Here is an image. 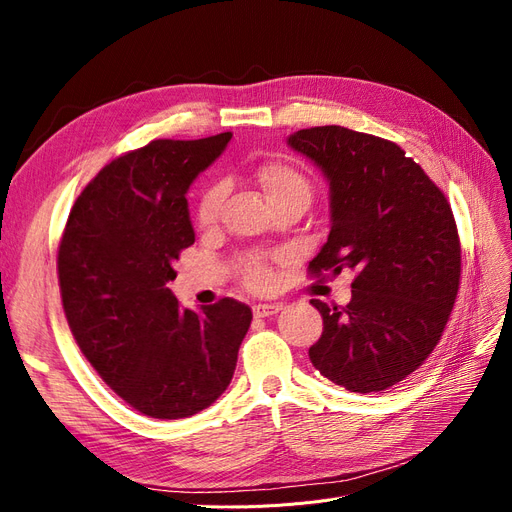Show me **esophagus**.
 <instances>
[{"label": "esophagus", "mask_w": 512, "mask_h": 512, "mask_svg": "<svg viewBox=\"0 0 512 512\" xmlns=\"http://www.w3.org/2000/svg\"><path fill=\"white\" fill-rule=\"evenodd\" d=\"M284 305L280 303H258L254 305V316L256 318H269V316H275L277 312H280Z\"/></svg>", "instance_id": "1"}]
</instances>
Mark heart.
<instances>
[{"mask_svg":"<svg viewBox=\"0 0 512 512\" xmlns=\"http://www.w3.org/2000/svg\"><path fill=\"white\" fill-rule=\"evenodd\" d=\"M258 183L260 188L265 190V194L269 196L271 203H280V200L286 198H305L309 200L312 196V185H309L307 177L297 170L294 166L286 164V162H267L258 168ZM226 196V188L224 183H213L211 188L205 190L203 198L198 203V220L200 224H213L218 220L222 203ZM245 277L247 284L254 288H262L267 286L271 275L269 269L262 265L260 260H250L245 267Z\"/></svg>","mask_w":512,"mask_h":512,"instance_id":"heart-1","label":"heart"}]
</instances>
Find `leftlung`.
I'll return each mask as SVG.
<instances>
[{"instance_id":"1","label":"left lung","mask_w":512,"mask_h":512,"mask_svg":"<svg viewBox=\"0 0 512 512\" xmlns=\"http://www.w3.org/2000/svg\"><path fill=\"white\" fill-rule=\"evenodd\" d=\"M286 143L329 183V239L309 269L356 271L344 309L312 299L324 329L309 361L352 393L389 389L427 359L453 312L461 247L451 205L384 138L322 126Z\"/></svg>"}]
</instances>
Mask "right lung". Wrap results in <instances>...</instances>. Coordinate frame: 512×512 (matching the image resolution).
<instances>
[{
  "label": "right lung",
  "instance_id": "right-lung-1",
  "mask_svg": "<svg viewBox=\"0 0 512 512\" xmlns=\"http://www.w3.org/2000/svg\"><path fill=\"white\" fill-rule=\"evenodd\" d=\"M232 134L151 141L104 166L76 198L57 269L76 344L111 389L151 418L209 408L232 380L252 309L181 307L168 282L194 243L185 194Z\"/></svg>",
  "mask_w": 512,
  "mask_h": 512
}]
</instances>
